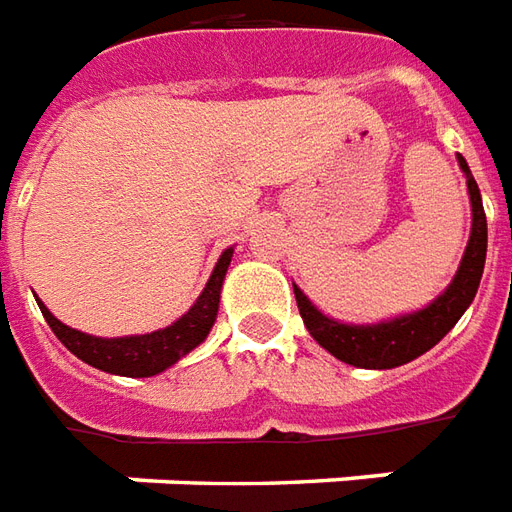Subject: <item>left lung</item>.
Returning a JSON list of instances; mask_svg holds the SVG:
<instances>
[{
  "instance_id": "1",
  "label": "left lung",
  "mask_w": 512,
  "mask_h": 512,
  "mask_svg": "<svg viewBox=\"0 0 512 512\" xmlns=\"http://www.w3.org/2000/svg\"><path fill=\"white\" fill-rule=\"evenodd\" d=\"M458 162L466 173L471 195V237L458 275L452 278L447 292L436 297L430 306L416 314H408V317H400V320L380 322V325H342V322L328 320L325 314H320L295 286L297 308H300V317L306 322L308 333L344 364L364 366V369H394V366L408 364L413 358L427 353L430 347H436L455 328V322L463 317V311L477 295L482 267H485V248H488V220H485L477 181L471 176L466 159L458 157Z\"/></svg>"
}]
</instances>
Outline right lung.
Segmentation results:
<instances>
[{
    "instance_id": "1",
    "label": "right lung",
    "mask_w": 512,
    "mask_h": 512,
    "mask_svg": "<svg viewBox=\"0 0 512 512\" xmlns=\"http://www.w3.org/2000/svg\"><path fill=\"white\" fill-rule=\"evenodd\" d=\"M231 253H234L231 248L223 250L209 284L181 320L162 328V331L146 333V336L96 339V336H88V333L63 325L43 303H38V306H41V314L49 322L54 336L85 364L96 366L101 372L123 375V378H151V375H159L162 369L176 364L181 355H187L192 347H198L206 339V333L212 331L217 306H220V286H223L228 264H231Z\"/></svg>"
}]
</instances>
